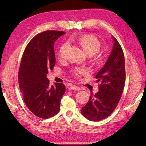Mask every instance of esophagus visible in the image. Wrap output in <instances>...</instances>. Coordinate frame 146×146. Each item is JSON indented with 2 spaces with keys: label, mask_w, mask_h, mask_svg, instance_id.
I'll use <instances>...</instances> for the list:
<instances>
[{
  "label": "esophagus",
  "mask_w": 146,
  "mask_h": 146,
  "mask_svg": "<svg viewBox=\"0 0 146 146\" xmlns=\"http://www.w3.org/2000/svg\"><path fill=\"white\" fill-rule=\"evenodd\" d=\"M69 90H76V91H78V90H80V88L78 87V86H77L76 85H73V86H70L69 88Z\"/></svg>",
  "instance_id": "1"
}]
</instances>
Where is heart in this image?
<instances>
[{"instance_id": "obj_1", "label": "heart", "mask_w": 146, "mask_h": 146, "mask_svg": "<svg viewBox=\"0 0 146 146\" xmlns=\"http://www.w3.org/2000/svg\"><path fill=\"white\" fill-rule=\"evenodd\" d=\"M71 41H73L74 39H71ZM78 42L79 44L82 46V48L84 49V50L87 52V54L90 56L94 55L100 51L101 48L100 42L98 40L95 38V36L92 35H84L80 37L78 39ZM70 44L68 41L64 42L60 46L58 51V55L62 60H64L66 58L67 52L68 49L70 48ZM86 70L84 68H76L74 70L73 73L75 75H82L86 73Z\"/></svg>"}]
</instances>
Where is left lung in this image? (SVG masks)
Masks as SVG:
<instances>
[{
    "instance_id": "1",
    "label": "left lung",
    "mask_w": 146,
    "mask_h": 146,
    "mask_svg": "<svg viewBox=\"0 0 146 146\" xmlns=\"http://www.w3.org/2000/svg\"><path fill=\"white\" fill-rule=\"evenodd\" d=\"M111 38L112 50L95 76L97 82L101 83L99 91L94 95L91 94L88 103L82 108V114L91 121H99L109 116L116 108L124 88V55L117 40L113 36Z\"/></svg>"
}]
</instances>
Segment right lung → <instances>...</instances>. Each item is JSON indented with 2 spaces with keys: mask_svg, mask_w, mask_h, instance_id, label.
I'll use <instances>...</instances> for the list:
<instances>
[{
  "mask_svg": "<svg viewBox=\"0 0 146 146\" xmlns=\"http://www.w3.org/2000/svg\"><path fill=\"white\" fill-rule=\"evenodd\" d=\"M64 34L47 31L36 36L24 50L19 70V85L24 102L35 115L48 119L55 115L65 93L63 83L49 85L47 74L56 63L54 43Z\"/></svg>",
  "mask_w": 146,
  "mask_h": 146,
  "instance_id": "right-lung-1",
  "label": "right lung"
}]
</instances>
